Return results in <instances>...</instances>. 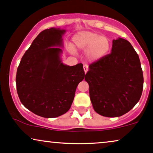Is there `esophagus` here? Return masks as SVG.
<instances>
[{"mask_svg":"<svg viewBox=\"0 0 153 153\" xmlns=\"http://www.w3.org/2000/svg\"><path fill=\"white\" fill-rule=\"evenodd\" d=\"M83 69H84L85 73H86L87 72H88V65H87V64L83 65Z\"/></svg>","mask_w":153,"mask_h":153,"instance_id":"esophagus-1","label":"esophagus"}]
</instances>
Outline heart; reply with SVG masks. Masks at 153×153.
I'll return each instance as SVG.
<instances>
[{
	"instance_id": "1",
	"label": "heart",
	"mask_w": 153,
	"mask_h": 153,
	"mask_svg": "<svg viewBox=\"0 0 153 153\" xmlns=\"http://www.w3.org/2000/svg\"><path fill=\"white\" fill-rule=\"evenodd\" d=\"M75 48L87 51L90 61H97L106 55L109 49V39L105 36L91 32H81L73 37Z\"/></svg>"
}]
</instances>
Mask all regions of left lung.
I'll use <instances>...</instances> for the list:
<instances>
[{
  "instance_id": "left-lung-1",
  "label": "left lung",
  "mask_w": 153,
  "mask_h": 153,
  "mask_svg": "<svg viewBox=\"0 0 153 153\" xmlns=\"http://www.w3.org/2000/svg\"><path fill=\"white\" fill-rule=\"evenodd\" d=\"M85 80L94 111L106 117L128 112L139 101L143 88L138 53L122 38L113 40L111 53L90 64Z\"/></svg>"
}]
</instances>
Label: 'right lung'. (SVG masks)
Wrapping results in <instances>:
<instances>
[{
    "mask_svg": "<svg viewBox=\"0 0 153 153\" xmlns=\"http://www.w3.org/2000/svg\"><path fill=\"white\" fill-rule=\"evenodd\" d=\"M65 30H43L25 51L16 74L17 92L27 109L45 118L66 113L79 82L85 78L82 63L68 66L60 59Z\"/></svg>",
    "mask_w": 153,
    "mask_h": 153,
    "instance_id": "right-lung-1",
    "label": "right lung"
}]
</instances>
